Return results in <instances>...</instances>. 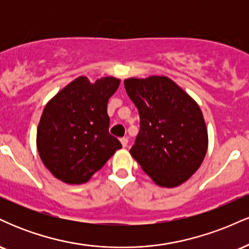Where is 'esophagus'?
Returning <instances> with one entry per match:
<instances>
[{
	"instance_id": "34e87169",
	"label": "esophagus",
	"mask_w": 249,
	"mask_h": 249,
	"mask_svg": "<svg viewBox=\"0 0 249 249\" xmlns=\"http://www.w3.org/2000/svg\"><path fill=\"white\" fill-rule=\"evenodd\" d=\"M121 142H122L123 147H126L127 144H128V139L127 138H122L121 139Z\"/></svg>"
}]
</instances>
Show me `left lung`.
I'll list each match as a JSON object with an SVG mask.
<instances>
[{"label": "left lung", "instance_id": "1", "mask_svg": "<svg viewBox=\"0 0 249 249\" xmlns=\"http://www.w3.org/2000/svg\"><path fill=\"white\" fill-rule=\"evenodd\" d=\"M125 90L141 117L130 154L160 187L187 181L204 161L208 133L198 103L166 76L131 77Z\"/></svg>", "mask_w": 249, "mask_h": 249}]
</instances>
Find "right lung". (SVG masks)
<instances>
[{
    "label": "right lung",
    "instance_id": "add662e5",
    "mask_svg": "<svg viewBox=\"0 0 249 249\" xmlns=\"http://www.w3.org/2000/svg\"><path fill=\"white\" fill-rule=\"evenodd\" d=\"M119 84L121 79L112 76L95 83L79 76L47 103L36 145L55 178L65 184H84L122 148L121 142L108 133L107 115L108 98Z\"/></svg>",
    "mask_w": 249,
    "mask_h": 249
}]
</instances>
